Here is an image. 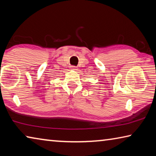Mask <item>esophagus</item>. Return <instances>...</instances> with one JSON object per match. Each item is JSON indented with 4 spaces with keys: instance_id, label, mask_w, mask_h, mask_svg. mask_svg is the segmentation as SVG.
I'll list each match as a JSON object with an SVG mask.
<instances>
[{
    "instance_id": "obj_1",
    "label": "esophagus",
    "mask_w": 156,
    "mask_h": 156,
    "mask_svg": "<svg viewBox=\"0 0 156 156\" xmlns=\"http://www.w3.org/2000/svg\"><path fill=\"white\" fill-rule=\"evenodd\" d=\"M71 68H72V69H74V70H76V68H77V67H76V66H71Z\"/></svg>"
}]
</instances>
